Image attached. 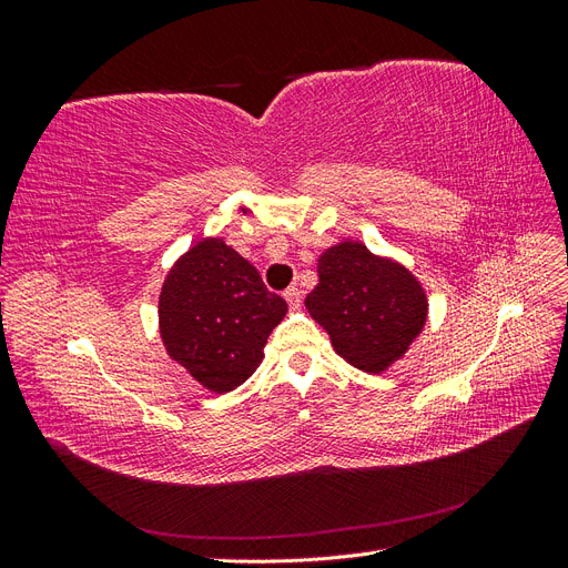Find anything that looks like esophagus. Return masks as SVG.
<instances>
[{
	"mask_svg": "<svg viewBox=\"0 0 568 568\" xmlns=\"http://www.w3.org/2000/svg\"><path fill=\"white\" fill-rule=\"evenodd\" d=\"M284 298H286V303H288L291 311H298V307H301V301H303L301 288H298V286H288V288L284 291Z\"/></svg>",
	"mask_w": 568,
	"mask_h": 568,
	"instance_id": "1",
	"label": "esophagus"
}]
</instances>
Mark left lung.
<instances>
[{
    "label": "left lung",
    "instance_id": "obj_1",
    "mask_svg": "<svg viewBox=\"0 0 568 568\" xmlns=\"http://www.w3.org/2000/svg\"><path fill=\"white\" fill-rule=\"evenodd\" d=\"M317 277L305 307L353 367L386 372L422 334L428 301L405 265L348 239L320 255Z\"/></svg>",
    "mask_w": 568,
    "mask_h": 568
}]
</instances>
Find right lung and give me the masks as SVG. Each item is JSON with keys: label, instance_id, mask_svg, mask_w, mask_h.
<instances>
[{"label": "right lung", "instance_id": "add662e5", "mask_svg": "<svg viewBox=\"0 0 568 568\" xmlns=\"http://www.w3.org/2000/svg\"><path fill=\"white\" fill-rule=\"evenodd\" d=\"M286 301L222 239H201L170 267L159 298L168 355L213 393L242 386L286 315Z\"/></svg>", "mask_w": 568, "mask_h": 568}]
</instances>
